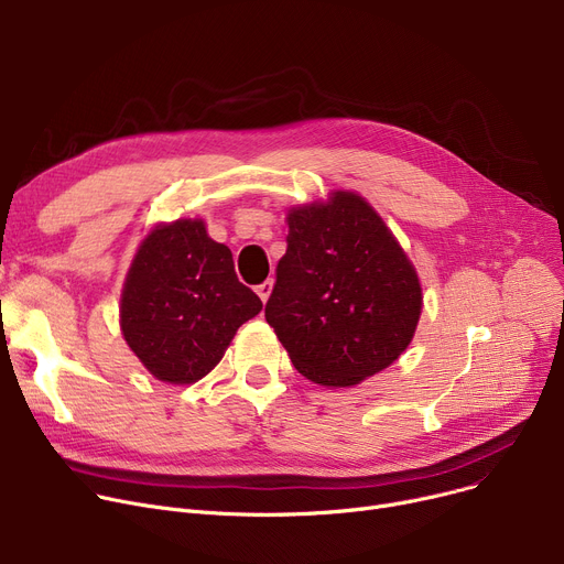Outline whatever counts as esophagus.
<instances>
[{"instance_id": "esophagus-1", "label": "esophagus", "mask_w": 564, "mask_h": 564, "mask_svg": "<svg viewBox=\"0 0 564 564\" xmlns=\"http://www.w3.org/2000/svg\"><path fill=\"white\" fill-rule=\"evenodd\" d=\"M272 279H267L264 283H260V285H256V292H258V297L262 300V302H267L270 300V292H272Z\"/></svg>"}]
</instances>
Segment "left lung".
Masks as SVG:
<instances>
[{
    "mask_svg": "<svg viewBox=\"0 0 564 564\" xmlns=\"http://www.w3.org/2000/svg\"><path fill=\"white\" fill-rule=\"evenodd\" d=\"M264 319L292 366L322 387L389 368L416 332L421 283L395 237L357 194L294 207Z\"/></svg>",
    "mask_w": 564,
    "mask_h": 564,
    "instance_id": "obj_1",
    "label": "left lung"
}]
</instances>
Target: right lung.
<instances>
[{"instance_id":"add662e5","label":"right lung","mask_w":564,"mask_h":564,"mask_svg":"<svg viewBox=\"0 0 564 564\" xmlns=\"http://www.w3.org/2000/svg\"><path fill=\"white\" fill-rule=\"evenodd\" d=\"M260 311L258 294L237 281L230 249L210 240L203 221L177 219L139 247L121 297V329L158 379L194 383Z\"/></svg>"}]
</instances>
